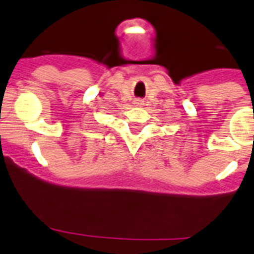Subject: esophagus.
<instances>
[{"mask_svg":"<svg viewBox=\"0 0 254 254\" xmlns=\"http://www.w3.org/2000/svg\"><path fill=\"white\" fill-rule=\"evenodd\" d=\"M134 104L137 105V106H142V105H143V101H142V100H135Z\"/></svg>","mask_w":254,"mask_h":254,"instance_id":"34e87169","label":"esophagus"}]
</instances>
